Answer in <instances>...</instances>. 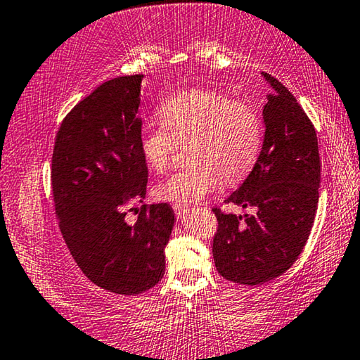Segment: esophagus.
Returning a JSON list of instances; mask_svg holds the SVG:
<instances>
[{
	"label": "esophagus",
	"instance_id": "1",
	"mask_svg": "<svg viewBox=\"0 0 360 360\" xmlns=\"http://www.w3.org/2000/svg\"><path fill=\"white\" fill-rule=\"evenodd\" d=\"M174 212L176 219H185L188 214H190V207L184 206V204H174Z\"/></svg>",
	"mask_w": 360,
	"mask_h": 360
}]
</instances>
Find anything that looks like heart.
I'll list each match as a JSON object with an SVG mask.
<instances>
[{
  "label": "heart",
  "mask_w": 360,
  "mask_h": 360,
  "mask_svg": "<svg viewBox=\"0 0 360 360\" xmlns=\"http://www.w3.org/2000/svg\"><path fill=\"white\" fill-rule=\"evenodd\" d=\"M159 124L140 130L138 148L154 172L169 167L175 141H186L193 164L170 175L156 188L162 201H201L219 180L236 184L252 169L261 151L262 124L250 104L235 103L217 91L190 90L165 98L159 106Z\"/></svg>",
  "instance_id": "b5f03b06"
}]
</instances>
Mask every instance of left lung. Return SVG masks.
Segmentation results:
<instances>
[{
  "instance_id": "1",
  "label": "left lung",
  "mask_w": 360,
  "mask_h": 360,
  "mask_svg": "<svg viewBox=\"0 0 360 360\" xmlns=\"http://www.w3.org/2000/svg\"><path fill=\"white\" fill-rule=\"evenodd\" d=\"M262 109L264 141L257 161L236 191L225 199L252 215H217L212 254L219 274L240 285H262L285 274L311 233L319 202L320 158L311 120L275 77Z\"/></svg>"
}]
</instances>
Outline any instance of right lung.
I'll use <instances>...</instances> for the list:
<instances>
[{
	"label": "right lung",
	"instance_id": "obj_1",
	"mask_svg": "<svg viewBox=\"0 0 360 360\" xmlns=\"http://www.w3.org/2000/svg\"><path fill=\"white\" fill-rule=\"evenodd\" d=\"M143 75L108 80L65 115L53 151L51 185L60 233L93 283L138 295L159 283L175 214L167 202L143 207L135 224L127 204L143 202L148 167L138 136Z\"/></svg>",
	"mask_w": 360,
	"mask_h": 360
}]
</instances>
